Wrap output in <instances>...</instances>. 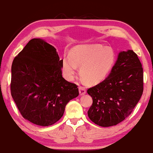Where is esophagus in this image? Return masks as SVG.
<instances>
[{
    "label": "esophagus",
    "mask_w": 153,
    "mask_h": 153,
    "mask_svg": "<svg viewBox=\"0 0 153 153\" xmlns=\"http://www.w3.org/2000/svg\"><path fill=\"white\" fill-rule=\"evenodd\" d=\"M79 88V94H80V95H84L86 93V90H85V88H84V87L80 86Z\"/></svg>",
    "instance_id": "obj_1"
}]
</instances>
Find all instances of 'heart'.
<instances>
[{
	"mask_svg": "<svg viewBox=\"0 0 153 153\" xmlns=\"http://www.w3.org/2000/svg\"><path fill=\"white\" fill-rule=\"evenodd\" d=\"M115 54L111 49L96 44H84L74 47L70 57L63 59L62 68L65 76L74 78L80 68L82 78L90 83H96L104 79L115 63Z\"/></svg>",
	"mask_w": 153,
	"mask_h": 153,
	"instance_id": "heart-1",
	"label": "heart"
}]
</instances>
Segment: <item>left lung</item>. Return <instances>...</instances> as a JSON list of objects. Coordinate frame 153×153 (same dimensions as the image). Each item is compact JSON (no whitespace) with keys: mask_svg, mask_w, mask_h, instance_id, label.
<instances>
[{"mask_svg":"<svg viewBox=\"0 0 153 153\" xmlns=\"http://www.w3.org/2000/svg\"><path fill=\"white\" fill-rule=\"evenodd\" d=\"M143 90V68L137 55L133 50L120 52L108 77L87 90L93 100L88 117L103 127L116 125L132 113Z\"/></svg>","mask_w":153,"mask_h":153,"instance_id":"obj_1","label":"left lung"}]
</instances>
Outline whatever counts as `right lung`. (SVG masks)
I'll use <instances>...</instances> for the list:
<instances>
[{
  "instance_id": "1",
  "label": "right lung",
  "mask_w": 153,
  "mask_h": 153,
  "mask_svg": "<svg viewBox=\"0 0 153 153\" xmlns=\"http://www.w3.org/2000/svg\"><path fill=\"white\" fill-rule=\"evenodd\" d=\"M62 61L55 47L32 39L14 58L11 94L22 117L48 126L63 116L65 105L78 96L76 84L62 76Z\"/></svg>"
}]
</instances>
